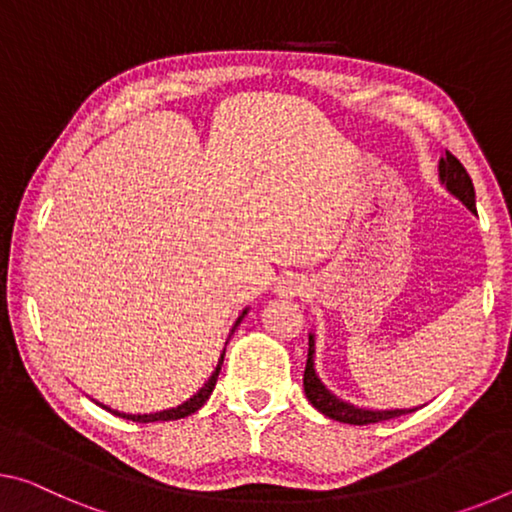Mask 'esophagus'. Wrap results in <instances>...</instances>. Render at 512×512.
<instances>
[{
	"mask_svg": "<svg viewBox=\"0 0 512 512\" xmlns=\"http://www.w3.org/2000/svg\"><path fill=\"white\" fill-rule=\"evenodd\" d=\"M306 288L304 279L295 277V274H288V277H281L277 283V293L281 297H295V295H302Z\"/></svg>",
	"mask_w": 512,
	"mask_h": 512,
	"instance_id": "obj_1",
	"label": "esophagus"
}]
</instances>
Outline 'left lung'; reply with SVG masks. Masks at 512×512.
Returning a JSON list of instances; mask_svg holds the SVG:
<instances>
[{
  "label": "left lung",
  "mask_w": 512,
  "mask_h": 512,
  "mask_svg": "<svg viewBox=\"0 0 512 512\" xmlns=\"http://www.w3.org/2000/svg\"><path fill=\"white\" fill-rule=\"evenodd\" d=\"M439 178H442V183L448 187V192L458 196V199L465 203L471 212H476L474 183H471L467 169L462 167V162L453 153L446 151V157L439 160ZM304 391H306V398H309V403L316 407L318 412H322L334 421L352 423V426H368V423L389 421L393 416L414 412V410H382V412L359 410L355 405H348L343 403V400H338L334 393H329L325 389V384L318 380L316 371H313V336H309V357H306V368H304Z\"/></svg>",
  "instance_id": "obj_1"
}]
</instances>
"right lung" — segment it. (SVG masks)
I'll list each match as a JSON object with an SVG mask.
<instances>
[{"mask_svg": "<svg viewBox=\"0 0 512 512\" xmlns=\"http://www.w3.org/2000/svg\"><path fill=\"white\" fill-rule=\"evenodd\" d=\"M245 313L247 311H242V316L238 318V322H235V327L240 325V320L245 318ZM233 327V329H235ZM222 361H224V355H222V359H219V364H217V368H215V373L210 375V380L203 384V389L196 393L194 398H190L187 400V403H183V405H178V407H174V410H164V412H155V414H121V412H112V414H116V416H123V419H132V421H137V423H153V421H171V419H185V416H190V414H194L196 410H201L203 407V403H206V400L210 398V393H212V389H215V384H217V377H219V371H222ZM107 410V407H105Z\"/></svg>", "mask_w": 512, "mask_h": 512, "instance_id": "right-lung-1", "label": "right lung"}]
</instances>
